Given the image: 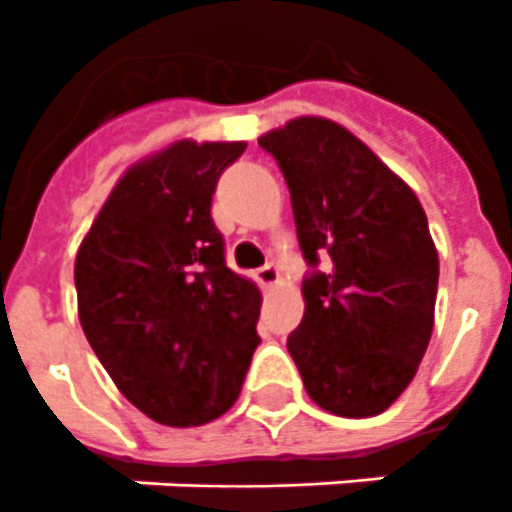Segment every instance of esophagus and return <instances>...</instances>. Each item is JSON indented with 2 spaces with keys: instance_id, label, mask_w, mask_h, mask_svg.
<instances>
[{
  "instance_id": "1",
  "label": "esophagus",
  "mask_w": 512,
  "mask_h": 512,
  "mask_svg": "<svg viewBox=\"0 0 512 512\" xmlns=\"http://www.w3.org/2000/svg\"><path fill=\"white\" fill-rule=\"evenodd\" d=\"M257 284H260L263 289L276 287V284H279V268H276L273 263L263 265V268L257 271Z\"/></svg>"
}]
</instances>
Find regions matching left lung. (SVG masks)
<instances>
[{"instance_id":"1","label":"left lung","mask_w":512,"mask_h":512,"mask_svg":"<svg viewBox=\"0 0 512 512\" xmlns=\"http://www.w3.org/2000/svg\"><path fill=\"white\" fill-rule=\"evenodd\" d=\"M260 146L284 172L297 241L313 268L289 353L321 409L374 417L412 382L433 332L438 252L425 209L396 172L329 119H292Z\"/></svg>"}]
</instances>
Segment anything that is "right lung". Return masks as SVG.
Listing matches in <instances>:
<instances>
[{
  "mask_svg": "<svg viewBox=\"0 0 512 512\" xmlns=\"http://www.w3.org/2000/svg\"><path fill=\"white\" fill-rule=\"evenodd\" d=\"M247 143L180 140L124 172L76 252L79 321L116 388L191 428L236 404L260 345V289L225 265L217 177Z\"/></svg>",
  "mask_w": 512,
  "mask_h": 512,
  "instance_id": "add662e5",
  "label": "right lung"
}]
</instances>
